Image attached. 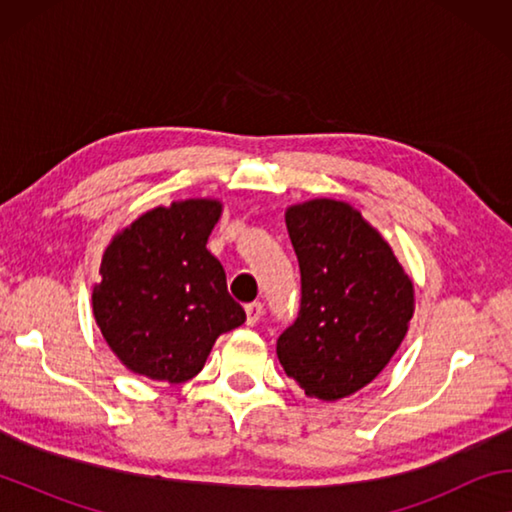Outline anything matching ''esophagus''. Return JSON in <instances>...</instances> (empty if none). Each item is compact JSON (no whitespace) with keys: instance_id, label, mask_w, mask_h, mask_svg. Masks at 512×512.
<instances>
[{"instance_id":"esophagus-1","label":"esophagus","mask_w":512,"mask_h":512,"mask_svg":"<svg viewBox=\"0 0 512 512\" xmlns=\"http://www.w3.org/2000/svg\"><path fill=\"white\" fill-rule=\"evenodd\" d=\"M262 314H264V305L259 300H255V302H248L246 305V323L248 325H255L259 318H262Z\"/></svg>"}]
</instances>
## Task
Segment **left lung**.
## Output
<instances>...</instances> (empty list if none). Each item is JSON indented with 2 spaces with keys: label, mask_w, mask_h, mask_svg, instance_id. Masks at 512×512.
I'll use <instances>...</instances> for the list:
<instances>
[{
  "label": "left lung",
  "mask_w": 512,
  "mask_h": 512,
  "mask_svg": "<svg viewBox=\"0 0 512 512\" xmlns=\"http://www.w3.org/2000/svg\"><path fill=\"white\" fill-rule=\"evenodd\" d=\"M287 230L300 264V307L277 336V359L309 397L341 400L370 384L400 348L413 284L350 205H296Z\"/></svg>",
  "instance_id": "1"
}]
</instances>
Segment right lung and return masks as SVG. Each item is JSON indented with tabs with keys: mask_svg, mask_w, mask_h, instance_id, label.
<instances>
[{
	"mask_svg": "<svg viewBox=\"0 0 512 512\" xmlns=\"http://www.w3.org/2000/svg\"><path fill=\"white\" fill-rule=\"evenodd\" d=\"M219 216L216 201L158 207L103 255L94 318L137 375L183 384L201 372L214 341L246 320L221 262L205 248Z\"/></svg>",
	"mask_w": 512,
	"mask_h": 512,
	"instance_id": "right-lung-1",
	"label": "right lung"
}]
</instances>
